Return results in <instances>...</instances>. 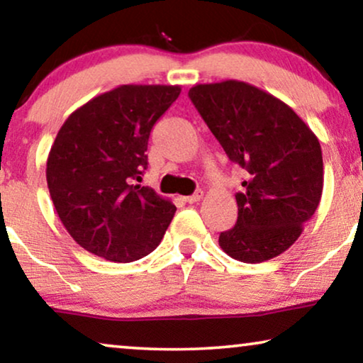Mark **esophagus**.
Here are the masks:
<instances>
[{"instance_id": "34e87169", "label": "esophagus", "mask_w": 363, "mask_h": 363, "mask_svg": "<svg viewBox=\"0 0 363 363\" xmlns=\"http://www.w3.org/2000/svg\"><path fill=\"white\" fill-rule=\"evenodd\" d=\"M202 197H203V192L197 191L196 194H192V196H187V197H182V199H184V202H187V203H196V202L201 201Z\"/></svg>"}]
</instances>
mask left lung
I'll list each match as a JSON object with an SVG mask.
<instances>
[{
	"label": "left lung",
	"mask_w": 363,
	"mask_h": 363,
	"mask_svg": "<svg viewBox=\"0 0 363 363\" xmlns=\"http://www.w3.org/2000/svg\"><path fill=\"white\" fill-rule=\"evenodd\" d=\"M192 104L230 161L247 171L235 194L238 218L218 245L243 263L286 252L314 216L324 166L318 136L277 96L240 80L197 84Z\"/></svg>",
	"instance_id": "8db88e82"
}]
</instances>
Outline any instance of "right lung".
I'll return each mask as SVG.
<instances>
[{"label":"right lung","instance_id":"right-lung-1","mask_svg":"<svg viewBox=\"0 0 363 363\" xmlns=\"http://www.w3.org/2000/svg\"><path fill=\"white\" fill-rule=\"evenodd\" d=\"M179 85H120L70 113L48 156V187L65 230L86 252L130 263L150 255L176 206L135 184L147 166V140Z\"/></svg>","mask_w":363,"mask_h":363}]
</instances>
